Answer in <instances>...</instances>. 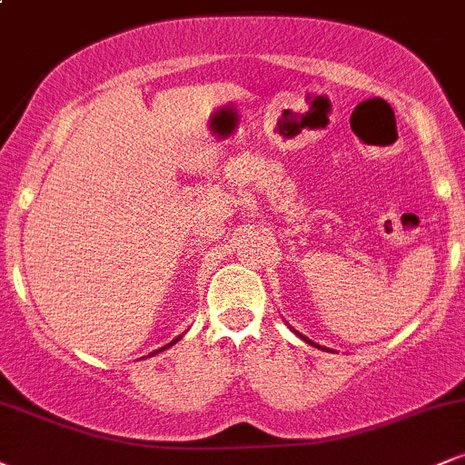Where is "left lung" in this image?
I'll list each match as a JSON object with an SVG mask.
<instances>
[{"label":"left lung","mask_w":465,"mask_h":465,"mask_svg":"<svg viewBox=\"0 0 465 465\" xmlns=\"http://www.w3.org/2000/svg\"><path fill=\"white\" fill-rule=\"evenodd\" d=\"M297 336H302V339H303V341H306V343H308V345H314V348H319V350H322V345H317V343H314V341H311V339H308V336H303V334H300V332H297Z\"/></svg>","instance_id":"8db88e82"}]
</instances>
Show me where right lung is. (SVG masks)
<instances>
[{
    "label": "right lung",
    "instance_id": "right-lung-1",
    "mask_svg": "<svg viewBox=\"0 0 465 465\" xmlns=\"http://www.w3.org/2000/svg\"><path fill=\"white\" fill-rule=\"evenodd\" d=\"M177 341H179V339H174V341H173V343H168V345H163V348H162V350H157V351H163V350H168V348H170V345H174V343H177ZM153 354H154V351H153Z\"/></svg>",
    "mask_w": 465,
    "mask_h": 465
}]
</instances>
